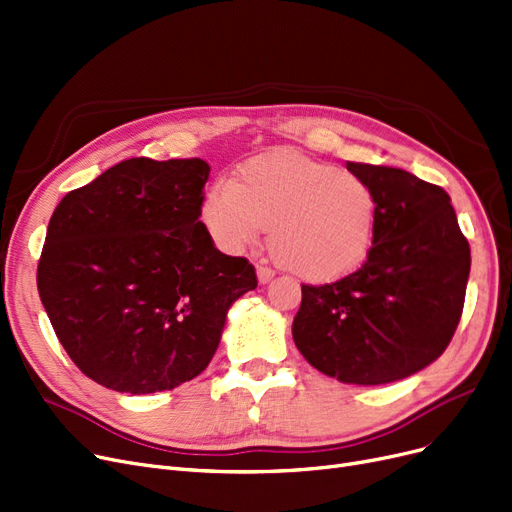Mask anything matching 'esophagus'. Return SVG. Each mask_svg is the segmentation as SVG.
Masks as SVG:
<instances>
[{"mask_svg":"<svg viewBox=\"0 0 512 512\" xmlns=\"http://www.w3.org/2000/svg\"><path fill=\"white\" fill-rule=\"evenodd\" d=\"M257 278L261 284H268L274 278V270L268 268V265H257Z\"/></svg>","mask_w":512,"mask_h":512,"instance_id":"1","label":"esophagus"}]
</instances>
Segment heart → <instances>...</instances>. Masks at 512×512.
<instances>
[{
	"instance_id": "obj_1",
	"label": "heart",
	"mask_w": 512,
	"mask_h": 512,
	"mask_svg": "<svg viewBox=\"0 0 512 512\" xmlns=\"http://www.w3.org/2000/svg\"><path fill=\"white\" fill-rule=\"evenodd\" d=\"M198 215L226 253L251 247L272 226L278 257L311 282L360 270L376 234V198L362 177L288 150L244 161L232 182L205 192Z\"/></svg>"
}]
</instances>
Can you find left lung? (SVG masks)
<instances>
[{
  "mask_svg": "<svg viewBox=\"0 0 512 512\" xmlns=\"http://www.w3.org/2000/svg\"><path fill=\"white\" fill-rule=\"evenodd\" d=\"M347 169L376 198L372 253L337 282L301 284L293 339L303 358L332 379L385 385L429 366L450 345L471 247L443 188L385 165Z\"/></svg>",
  "mask_w": 512,
  "mask_h": 512,
  "instance_id": "1",
  "label": "left lung"
}]
</instances>
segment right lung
<instances>
[{"mask_svg": "<svg viewBox=\"0 0 512 512\" xmlns=\"http://www.w3.org/2000/svg\"><path fill=\"white\" fill-rule=\"evenodd\" d=\"M203 159H127L52 213L37 291L75 366L119 393L171 391L201 374L230 305L257 286L215 249L198 209Z\"/></svg>", "mask_w": 512, "mask_h": 512, "instance_id": "obj_1", "label": "right lung"}]
</instances>
